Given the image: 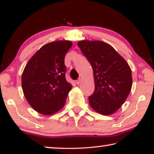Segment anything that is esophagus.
I'll return each mask as SVG.
<instances>
[{
  "instance_id": "obj_1",
  "label": "esophagus",
  "mask_w": 154,
  "mask_h": 154,
  "mask_svg": "<svg viewBox=\"0 0 154 154\" xmlns=\"http://www.w3.org/2000/svg\"><path fill=\"white\" fill-rule=\"evenodd\" d=\"M82 80L81 79H78V80H77L76 81V83L77 85H79L81 83H82Z\"/></svg>"
}]
</instances>
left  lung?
Segmentation results:
<instances>
[{"instance_id":"8db88e82","label":"left lung","mask_w":154,"mask_h":154,"mask_svg":"<svg viewBox=\"0 0 154 154\" xmlns=\"http://www.w3.org/2000/svg\"><path fill=\"white\" fill-rule=\"evenodd\" d=\"M77 45L93 69L95 89L88 98L91 107L105 116L115 113L131 90L128 64L113 47L103 41H81Z\"/></svg>"}]
</instances>
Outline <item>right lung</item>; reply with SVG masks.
Masks as SVG:
<instances>
[{"label":"right lung","instance_id":"right-lung-1","mask_svg":"<svg viewBox=\"0 0 154 154\" xmlns=\"http://www.w3.org/2000/svg\"><path fill=\"white\" fill-rule=\"evenodd\" d=\"M72 43L57 41L38 49L26 65L22 76L24 94L30 105L43 115L63 107L72 85L65 77L64 58Z\"/></svg>","mask_w":154,"mask_h":154}]
</instances>
